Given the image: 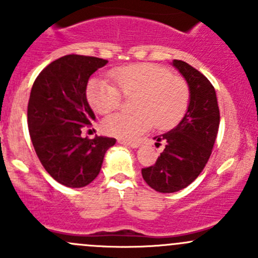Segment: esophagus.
<instances>
[{"instance_id": "1", "label": "esophagus", "mask_w": 258, "mask_h": 258, "mask_svg": "<svg viewBox=\"0 0 258 258\" xmlns=\"http://www.w3.org/2000/svg\"><path fill=\"white\" fill-rule=\"evenodd\" d=\"M118 144L124 145V146H130V147H139L140 144L139 142H134V141H128V140H118Z\"/></svg>"}]
</instances>
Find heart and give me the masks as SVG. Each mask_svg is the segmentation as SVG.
I'll return each mask as SVG.
<instances>
[{
	"label": "heart",
	"mask_w": 258,
	"mask_h": 258,
	"mask_svg": "<svg viewBox=\"0 0 258 258\" xmlns=\"http://www.w3.org/2000/svg\"><path fill=\"white\" fill-rule=\"evenodd\" d=\"M114 85L93 79L87 83L86 97L95 112L107 114L121 105L122 96L132 97V113H116L103 121V131L111 136L132 140L151 127L160 131L173 128L189 106L187 81L172 75L170 69L157 63L127 64L110 72Z\"/></svg>",
	"instance_id": "heart-1"
}]
</instances>
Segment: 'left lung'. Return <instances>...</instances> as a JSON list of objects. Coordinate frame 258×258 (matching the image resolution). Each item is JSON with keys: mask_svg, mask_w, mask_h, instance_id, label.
Segmentation results:
<instances>
[{"mask_svg": "<svg viewBox=\"0 0 258 258\" xmlns=\"http://www.w3.org/2000/svg\"><path fill=\"white\" fill-rule=\"evenodd\" d=\"M173 66L189 86V106L177 126L156 136V144L165 141V150L150 167L142 168L146 183L157 192L172 194L191 184L206 166L220 126V110L212 83L181 59Z\"/></svg>", "mask_w": 258, "mask_h": 258, "instance_id": "1", "label": "left lung"}]
</instances>
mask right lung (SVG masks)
Here are the masks:
<instances>
[{
  "label": "right lung",
  "mask_w": 258,
  "mask_h": 258,
  "mask_svg": "<svg viewBox=\"0 0 258 258\" xmlns=\"http://www.w3.org/2000/svg\"><path fill=\"white\" fill-rule=\"evenodd\" d=\"M98 57L67 54L41 71L31 90L27 123L36 155L52 178L72 188L85 187L100 173L111 137L83 139L95 113L86 97L88 79L107 63Z\"/></svg>",
  "instance_id": "add662e5"
}]
</instances>
